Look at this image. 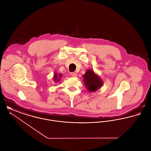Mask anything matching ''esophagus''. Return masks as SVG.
Returning a JSON list of instances; mask_svg holds the SVG:
<instances>
[{
  "label": "esophagus",
  "mask_w": 151,
  "mask_h": 151,
  "mask_svg": "<svg viewBox=\"0 0 151 151\" xmlns=\"http://www.w3.org/2000/svg\"><path fill=\"white\" fill-rule=\"evenodd\" d=\"M71 75L72 77H76L77 76V73L76 72H71Z\"/></svg>",
  "instance_id": "esophagus-1"
}]
</instances>
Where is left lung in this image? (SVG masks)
<instances>
[{"mask_svg":"<svg viewBox=\"0 0 151 151\" xmlns=\"http://www.w3.org/2000/svg\"><path fill=\"white\" fill-rule=\"evenodd\" d=\"M83 76L84 85L90 92H95L102 86V80L92 70H88Z\"/></svg>","mask_w":151,"mask_h":151,"instance_id":"1","label":"left lung"}]
</instances>
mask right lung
I'll return each mask as SVG.
<instances>
[{"label":"right lung","instance_id":"right-lung-1","mask_svg":"<svg viewBox=\"0 0 151 151\" xmlns=\"http://www.w3.org/2000/svg\"><path fill=\"white\" fill-rule=\"evenodd\" d=\"M62 77V74L59 73L58 75L57 73H54V81L56 83L59 82L60 80V78Z\"/></svg>","mask_w":151,"mask_h":151}]
</instances>
